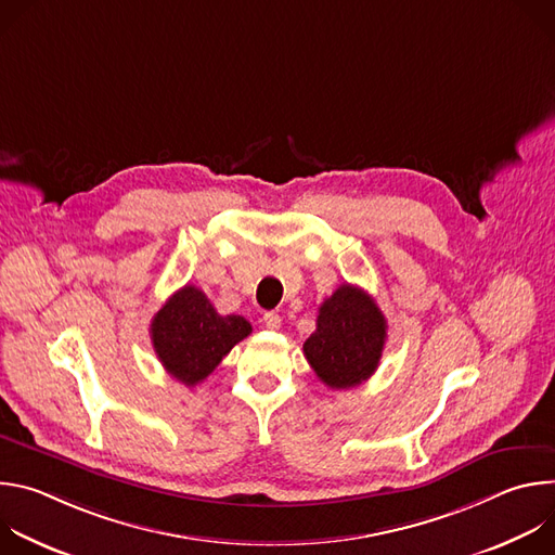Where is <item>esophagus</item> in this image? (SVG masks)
I'll use <instances>...</instances> for the list:
<instances>
[{"mask_svg": "<svg viewBox=\"0 0 555 555\" xmlns=\"http://www.w3.org/2000/svg\"><path fill=\"white\" fill-rule=\"evenodd\" d=\"M263 325H266L268 330L276 332V330L281 327V315H279L276 311H268V313H263Z\"/></svg>", "mask_w": 555, "mask_h": 555, "instance_id": "esophagus-1", "label": "esophagus"}]
</instances>
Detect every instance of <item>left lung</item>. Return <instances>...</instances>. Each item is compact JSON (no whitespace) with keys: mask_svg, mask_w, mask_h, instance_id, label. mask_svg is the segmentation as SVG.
<instances>
[{"mask_svg":"<svg viewBox=\"0 0 555 555\" xmlns=\"http://www.w3.org/2000/svg\"><path fill=\"white\" fill-rule=\"evenodd\" d=\"M384 343V313L364 289L345 283L319 307L315 332L302 351L319 379L340 390L360 386L375 373Z\"/></svg>","mask_w":555,"mask_h":555,"instance_id":"1","label":"left lung"}]
</instances>
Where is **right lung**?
<instances>
[{"label":"right lung","instance_id":"1","mask_svg":"<svg viewBox=\"0 0 555 555\" xmlns=\"http://www.w3.org/2000/svg\"><path fill=\"white\" fill-rule=\"evenodd\" d=\"M253 334L244 315H221L195 285L178 289L151 321V343L165 371L186 386L206 379L230 349Z\"/></svg>","mask_w":555,"mask_h":555}]
</instances>
